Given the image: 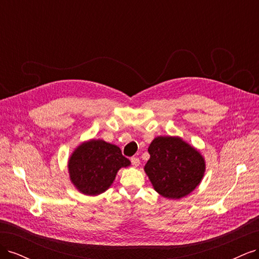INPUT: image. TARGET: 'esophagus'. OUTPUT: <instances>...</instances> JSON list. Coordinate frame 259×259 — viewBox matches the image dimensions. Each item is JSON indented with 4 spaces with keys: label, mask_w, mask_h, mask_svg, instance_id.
I'll return each mask as SVG.
<instances>
[{
    "label": "esophagus",
    "mask_w": 259,
    "mask_h": 259,
    "mask_svg": "<svg viewBox=\"0 0 259 259\" xmlns=\"http://www.w3.org/2000/svg\"><path fill=\"white\" fill-rule=\"evenodd\" d=\"M131 162H132V165L137 167L139 164H140V161L138 158H136V156H133V158H131Z\"/></svg>",
    "instance_id": "1"
}]
</instances>
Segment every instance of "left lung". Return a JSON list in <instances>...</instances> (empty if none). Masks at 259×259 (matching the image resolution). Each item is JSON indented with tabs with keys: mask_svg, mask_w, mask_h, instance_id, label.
I'll list each match as a JSON object with an SVG mask.
<instances>
[{
	"mask_svg": "<svg viewBox=\"0 0 259 259\" xmlns=\"http://www.w3.org/2000/svg\"><path fill=\"white\" fill-rule=\"evenodd\" d=\"M145 171L162 197L180 199L192 192L204 175L205 162L199 151L179 137L159 136L148 148Z\"/></svg>",
	"mask_w": 259,
	"mask_h": 259,
	"instance_id": "8db88e82",
	"label": "left lung"
}]
</instances>
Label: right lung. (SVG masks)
I'll list each match as a JSON object with an SVG mask.
<instances>
[{
	"label": "right lung",
	"instance_id": "add662e5",
	"mask_svg": "<svg viewBox=\"0 0 259 259\" xmlns=\"http://www.w3.org/2000/svg\"><path fill=\"white\" fill-rule=\"evenodd\" d=\"M131 164L121 149L100 139H92L75 149L69 159V174L76 189L97 195L111 186L121 167Z\"/></svg>",
	"mask_w": 259,
	"mask_h": 259
}]
</instances>
